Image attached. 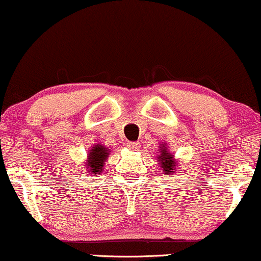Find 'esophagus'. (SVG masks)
<instances>
[{"instance_id":"obj_1","label":"esophagus","mask_w":261,"mask_h":261,"mask_svg":"<svg viewBox=\"0 0 261 261\" xmlns=\"http://www.w3.org/2000/svg\"><path fill=\"white\" fill-rule=\"evenodd\" d=\"M127 147L130 148L131 150H137L138 148H140V143H138V142H128Z\"/></svg>"}]
</instances>
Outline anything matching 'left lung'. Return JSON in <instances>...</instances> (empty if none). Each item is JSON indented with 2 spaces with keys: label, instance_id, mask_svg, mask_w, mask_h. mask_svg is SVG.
Listing matches in <instances>:
<instances>
[{
  "label": "left lung",
  "instance_id": "left-lung-1",
  "mask_svg": "<svg viewBox=\"0 0 261 261\" xmlns=\"http://www.w3.org/2000/svg\"><path fill=\"white\" fill-rule=\"evenodd\" d=\"M159 155H158V160L160 163V167L166 173V176L172 174L176 170V163H174V156L167 151V147L165 144H161L159 149Z\"/></svg>",
  "mask_w": 261,
  "mask_h": 261
}]
</instances>
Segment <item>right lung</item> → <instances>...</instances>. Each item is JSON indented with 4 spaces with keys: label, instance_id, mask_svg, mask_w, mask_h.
Masks as SVG:
<instances>
[{
    "label": "right lung",
    "instance_id": "right-lung-1",
    "mask_svg": "<svg viewBox=\"0 0 261 261\" xmlns=\"http://www.w3.org/2000/svg\"><path fill=\"white\" fill-rule=\"evenodd\" d=\"M108 155H110V151L106 147L101 146V144H96L95 147H92V149L89 150L88 154V172L91 174H98L102 172Z\"/></svg>",
    "mask_w": 261,
    "mask_h": 261
}]
</instances>
